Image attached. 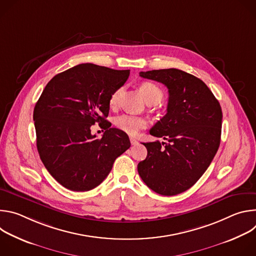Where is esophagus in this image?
Masks as SVG:
<instances>
[{
    "mask_svg": "<svg viewBox=\"0 0 256 256\" xmlns=\"http://www.w3.org/2000/svg\"><path fill=\"white\" fill-rule=\"evenodd\" d=\"M130 144H132L134 146V144H138V140H136L134 138H130Z\"/></svg>",
    "mask_w": 256,
    "mask_h": 256,
    "instance_id": "34e87169",
    "label": "esophagus"
}]
</instances>
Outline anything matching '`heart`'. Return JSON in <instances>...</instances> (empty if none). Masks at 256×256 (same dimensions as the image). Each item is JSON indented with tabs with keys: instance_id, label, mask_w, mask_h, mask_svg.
<instances>
[{
	"instance_id": "1",
	"label": "heart",
	"mask_w": 256,
	"mask_h": 256,
	"mask_svg": "<svg viewBox=\"0 0 256 256\" xmlns=\"http://www.w3.org/2000/svg\"><path fill=\"white\" fill-rule=\"evenodd\" d=\"M140 92L147 101V103H159L163 98L162 90L151 82H144L140 87ZM122 92V88L116 89L109 97V105L112 107H116L118 104L120 96ZM116 126L120 130L128 134H136L138 130H142L147 126V122L144 118L132 114H122L116 118Z\"/></svg>"
}]
</instances>
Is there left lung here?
Returning <instances> with one entry per match:
<instances>
[{
	"label": "left lung",
	"mask_w": 256,
	"mask_h": 256,
	"mask_svg": "<svg viewBox=\"0 0 256 256\" xmlns=\"http://www.w3.org/2000/svg\"><path fill=\"white\" fill-rule=\"evenodd\" d=\"M140 76L164 84L169 98L167 114L150 130L168 142H142L148 154L138 171L155 192L175 196L190 188L212 161L221 142L222 108L200 79L181 70H153Z\"/></svg>",
	"instance_id": "obj_1"
}]
</instances>
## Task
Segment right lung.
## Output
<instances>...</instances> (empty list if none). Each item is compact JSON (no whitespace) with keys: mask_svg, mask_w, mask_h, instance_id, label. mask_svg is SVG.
I'll return each instance as SVG.
<instances>
[{"mask_svg":"<svg viewBox=\"0 0 256 256\" xmlns=\"http://www.w3.org/2000/svg\"><path fill=\"white\" fill-rule=\"evenodd\" d=\"M130 76V70L81 64L56 75L36 102V146L50 174L64 188L87 192L98 186L116 159L130 147L128 136L105 118L109 97ZM106 126L101 139L90 126Z\"/></svg>","mask_w":256,"mask_h":256,"instance_id":"obj_1","label":"right lung"}]
</instances>
